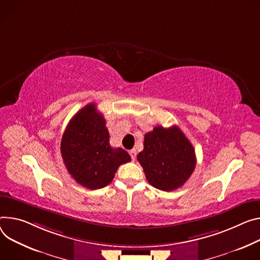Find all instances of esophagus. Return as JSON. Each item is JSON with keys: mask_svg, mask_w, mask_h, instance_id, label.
<instances>
[{"mask_svg": "<svg viewBox=\"0 0 260 260\" xmlns=\"http://www.w3.org/2000/svg\"><path fill=\"white\" fill-rule=\"evenodd\" d=\"M129 154H131L132 159L135 160V159H136V156H137V151H136L135 149H132V150H129Z\"/></svg>", "mask_w": 260, "mask_h": 260, "instance_id": "34e87169", "label": "esophagus"}]
</instances>
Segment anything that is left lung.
<instances>
[{"label":"left lung","mask_w":260,"mask_h":260,"mask_svg":"<svg viewBox=\"0 0 260 260\" xmlns=\"http://www.w3.org/2000/svg\"><path fill=\"white\" fill-rule=\"evenodd\" d=\"M137 159L148 182L160 191H174L182 186L196 166L195 149L176 125L155 126L144 136V149Z\"/></svg>","instance_id":"left-lung-1"}]
</instances>
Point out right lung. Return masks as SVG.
<instances>
[{"mask_svg":"<svg viewBox=\"0 0 260 260\" xmlns=\"http://www.w3.org/2000/svg\"><path fill=\"white\" fill-rule=\"evenodd\" d=\"M61 155L68 173L90 190L108 185L120 165L131 161L124 149L110 145L106 119L95 104L81 109L69 121L61 140Z\"/></svg>","mask_w":260,"mask_h":260,"instance_id":"add662e5","label":"right lung"}]
</instances>
